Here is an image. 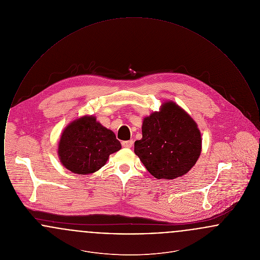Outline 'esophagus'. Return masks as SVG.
<instances>
[{"label": "esophagus", "mask_w": 260, "mask_h": 260, "mask_svg": "<svg viewBox=\"0 0 260 260\" xmlns=\"http://www.w3.org/2000/svg\"><path fill=\"white\" fill-rule=\"evenodd\" d=\"M122 145L124 148H132L134 145V141L133 140H126V141H123Z\"/></svg>", "instance_id": "1"}]
</instances>
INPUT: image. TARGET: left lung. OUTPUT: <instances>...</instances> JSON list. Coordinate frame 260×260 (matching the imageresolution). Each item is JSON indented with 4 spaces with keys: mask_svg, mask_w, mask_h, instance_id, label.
Masks as SVG:
<instances>
[{
    "mask_svg": "<svg viewBox=\"0 0 260 260\" xmlns=\"http://www.w3.org/2000/svg\"><path fill=\"white\" fill-rule=\"evenodd\" d=\"M202 152L197 123L173 101L143 119L142 138L135 142V153L157 179H174L188 173Z\"/></svg>",
    "mask_w": 260,
    "mask_h": 260,
    "instance_id": "left-lung-1",
    "label": "left lung"
}]
</instances>
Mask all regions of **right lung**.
<instances>
[{
	"label": "right lung",
	"mask_w": 260,
	"mask_h": 260,
	"mask_svg": "<svg viewBox=\"0 0 260 260\" xmlns=\"http://www.w3.org/2000/svg\"><path fill=\"white\" fill-rule=\"evenodd\" d=\"M121 148L111 129L103 126L94 116H83L63 129L57 154L63 167L70 172L89 174L98 172L109 156Z\"/></svg>",
	"instance_id": "1"
}]
</instances>
